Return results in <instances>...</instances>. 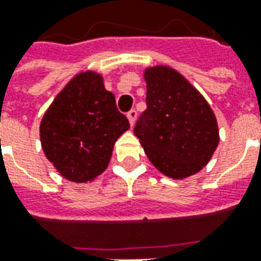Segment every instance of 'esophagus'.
I'll return each mask as SVG.
<instances>
[{"instance_id": "obj_1", "label": "esophagus", "mask_w": 261, "mask_h": 261, "mask_svg": "<svg viewBox=\"0 0 261 261\" xmlns=\"http://www.w3.org/2000/svg\"><path fill=\"white\" fill-rule=\"evenodd\" d=\"M127 117H128L130 124L131 125L134 124V121H136V119H137V110H134V109H133V110H130V112L127 113Z\"/></svg>"}]
</instances>
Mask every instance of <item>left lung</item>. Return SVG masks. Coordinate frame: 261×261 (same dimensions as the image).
<instances>
[{"mask_svg":"<svg viewBox=\"0 0 261 261\" xmlns=\"http://www.w3.org/2000/svg\"><path fill=\"white\" fill-rule=\"evenodd\" d=\"M147 109L134 134L149 161L164 175L183 179L201 170L218 147L215 114L194 86L175 69L145 71Z\"/></svg>","mask_w":261,"mask_h":261,"instance_id":"obj_1","label":"left lung"}]
</instances>
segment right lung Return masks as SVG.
<instances>
[{
    "instance_id": "right-lung-1",
    "label": "right lung",
    "mask_w": 261,
    "mask_h": 261,
    "mask_svg": "<svg viewBox=\"0 0 261 261\" xmlns=\"http://www.w3.org/2000/svg\"><path fill=\"white\" fill-rule=\"evenodd\" d=\"M130 128L102 76L86 71L69 81L40 123L47 159L61 176L76 183L93 180L108 168L114 142Z\"/></svg>"
}]
</instances>
